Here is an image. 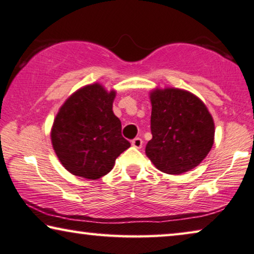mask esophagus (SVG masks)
<instances>
[{"label":"esophagus","instance_id":"esophagus-1","mask_svg":"<svg viewBox=\"0 0 254 254\" xmlns=\"http://www.w3.org/2000/svg\"><path fill=\"white\" fill-rule=\"evenodd\" d=\"M131 145H133L134 148H136V149H141V148H142V145H143V141H142V138H139V137H136V138H134L133 141H131Z\"/></svg>","mask_w":254,"mask_h":254}]
</instances>
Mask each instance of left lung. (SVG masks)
I'll return each mask as SVG.
<instances>
[{
    "instance_id": "1",
    "label": "left lung",
    "mask_w": 254,
    "mask_h": 254,
    "mask_svg": "<svg viewBox=\"0 0 254 254\" xmlns=\"http://www.w3.org/2000/svg\"><path fill=\"white\" fill-rule=\"evenodd\" d=\"M152 138L145 153L158 170L182 174L198 166L214 143V121L206 105L178 88L150 94Z\"/></svg>"
}]
</instances>
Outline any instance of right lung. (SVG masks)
<instances>
[{"instance_id":"1","label":"right lung","mask_w":254,"mask_h":254,"mask_svg":"<svg viewBox=\"0 0 254 254\" xmlns=\"http://www.w3.org/2000/svg\"><path fill=\"white\" fill-rule=\"evenodd\" d=\"M115 97V90L108 93L100 83L88 84L72 94L57 113L51 142L62 165L73 175L100 179L130 146L112 111Z\"/></svg>"}]
</instances>
